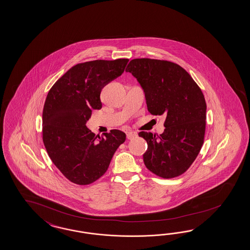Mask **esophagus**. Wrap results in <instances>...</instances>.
Masks as SVG:
<instances>
[{
	"label": "esophagus",
	"instance_id": "obj_1",
	"mask_svg": "<svg viewBox=\"0 0 250 250\" xmlns=\"http://www.w3.org/2000/svg\"><path fill=\"white\" fill-rule=\"evenodd\" d=\"M136 136H137V134L135 132H132V131L128 132L127 134H126V137H127V139H129V140L134 139Z\"/></svg>",
	"mask_w": 250,
	"mask_h": 250
}]
</instances>
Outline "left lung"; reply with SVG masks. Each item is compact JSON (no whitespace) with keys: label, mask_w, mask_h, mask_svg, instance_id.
I'll use <instances>...</instances> for the list:
<instances>
[{"label":"left lung","mask_w":250,"mask_h":250,"mask_svg":"<svg viewBox=\"0 0 250 250\" xmlns=\"http://www.w3.org/2000/svg\"><path fill=\"white\" fill-rule=\"evenodd\" d=\"M125 71L140 83L148 111L166 117L163 134L139 133L148 145L145 165L165 179L182 175L204 142L207 104L200 86L183 67L170 61L134 59Z\"/></svg>","instance_id":"8db88e82"}]
</instances>
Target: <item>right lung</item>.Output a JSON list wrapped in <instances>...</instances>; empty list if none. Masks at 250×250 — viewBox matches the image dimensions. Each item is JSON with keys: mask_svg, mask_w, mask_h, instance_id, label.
Returning <instances> with one entry per match:
<instances>
[{"mask_svg": "<svg viewBox=\"0 0 250 250\" xmlns=\"http://www.w3.org/2000/svg\"><path fill=\"white\" fill-rule=\"evenodd\" d=\"M128 59L87 61L68 69L49 89L42 113V140L49 158L71 183L87 185L108 169L125 134L102 136L85 126L92 110L101 109L100 93L121 76Z\"/></svg>", "mask_w": 250, "mask_h": 250, "instance_id": "add662e5", "label": "right lung"}]
</instances>
